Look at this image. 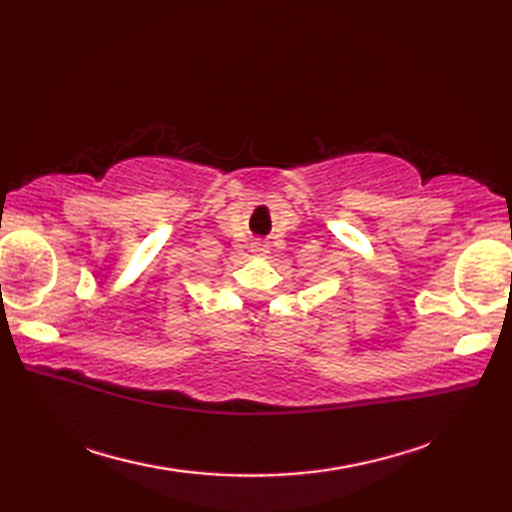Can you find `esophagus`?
I'll return each mask as SVG.
<instances>
[{
	"label": "esophagus",
	"mask_w": 512,
	"mask_h": 512,
	"mask_svg": "<svg viewBox=\"0 0 512 512\" xmlns=\"http://www.w3.org/2000/svg\"><path fill=\"white\" fill-rule=\"evenodd\" d=\"M253 253H257L259 257H264L268 253V244L264 242V239H255V242H253Z\"/></svg>",
	"instance_id": "34e87169"
}]
</instances>
